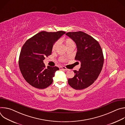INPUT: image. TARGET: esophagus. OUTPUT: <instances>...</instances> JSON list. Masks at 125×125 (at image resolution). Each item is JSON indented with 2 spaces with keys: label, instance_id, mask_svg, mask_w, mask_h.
Segmentation results:
<instances>
[{
  "label": "esophagus",
  "instance_id": "obj_1",
  "mask_svg": "<svg viewBox=\"0 0 125 125\" xmlns=\"http://www.w3.org/2000/svg\"><path fill=\"white\" fill-rule=\"evenodd\" d=\"M59 69H60V70H68V69H67L66 67H60L59 68Z\"/></svg>",
  "mask_w": 125,
  "mask_h": 125
}]
</instances>
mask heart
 <instances>
[{"label": "heart", "instance_id": "obj_1", "mask_svg": "<svg viewBox=\"0 0 125 125\" xmlns=\"http://www.w3.org/2000/svg\"><path fill=\"white\" fill-rule=\"evenodd\" d=\"M65 45L67 48H68V47L70 46H72L73 45H75V43L72 40V39H67L65 40ZM59 45V42L57 41L56 42L54 43V44H53L52 48V51H54L56 50V49L57 48V47H58ZM59 60L60 61H64V58L63 57H60L59 58Z\"/></svg>", "mask_w": 125, "mask_h": 125}]
</instances>
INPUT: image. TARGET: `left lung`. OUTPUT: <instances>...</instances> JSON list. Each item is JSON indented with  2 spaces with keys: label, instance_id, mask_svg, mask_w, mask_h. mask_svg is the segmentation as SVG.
Segmentation results:
<instances>
[{
  "label": "left lung",
  "instance_id": "obj_1",
  "mask_svg": "<svg viewBox=\"0 0 125 125\" xmlns=\"http://www.w3.org/2000/svg\"><path fill=\"white\" fill-rule=\"evenodd\" d=\"M66 35L76 43L77 52L75 59L81 62L75 75L69 79V84L75 90H83L92 85L101 72L104 56L98 42L89 34L82 31L68 32Z\"/></svg>",
  "mask_w": 125,
  "mask_h": 125
}]
</instances>
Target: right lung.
I'll return each instance as SVG.
<instances>
[{
	"label": "right lung",
	"mask_w": 125,
	"mask_h": 125,
	"mask_svg": "<svg viewBox=\"0 0 125 125\" xmlns=\"http://www.w3.org/2000/svg\"><path fill=\"white\" fill-rule=\"evenodd\" d=\"M65 33L41 31L28 39L23 45L19 59V66L24 79L31 86L39 89L49 86L59 68L45 67L43 60L50 55L54 43Z\"/></svg>",
	"instance_id": "obj_1"
}]
</instances>
